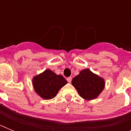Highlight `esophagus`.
<instances>
[{
  "instance_id": "esophagus-1",
  "label": "esophagus",
  "mask_w": 131,
  "mask_h": 131,
  "mask_svg": "<svg viewBox=\"0 0 131 131\" xmlns=\"http://www.w3.org/2000/svg\"><path fill=\"white\" fill-rule=\"evenodd\" d=\"M71 80H72V77H68V78H67V81H68V83H71Z\"/></svg>"
}]
</instances>
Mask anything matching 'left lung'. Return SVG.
I'll list each match as a JSON object with an SVG mask.
<instances>
[{"mask_svg":"<svg viewBox=\"0 0 131 131\" xmlns=\"http://www.w3.org/2000/svg\"><path fill=\"white\" fill-rule=\"evenodd\" d=\"M72 84L79 94L84 99L92 100L96 98L104 88V81L94 74L89 69H83L73 79Z\"/></svg>","mask_w":131,"mask_h":131,"instance_id":"obj_1","label":"left lung"}]
</instances>
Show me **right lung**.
<instances>
[{
    "mask_svg": "<svg viewBox=\"0 0 131 131\" xmlns=\"http://www.w3.org/2000/svg\"><path fill=\"white\" fill-rule=\"evenodd\" d=\"M67 83L63 76L58 75L50 69L45 70L33 79L35 91L45 100L54 98L59 90Z\"/></svg>",
    "mask_w": 131,
    "mask_h": 131,
    "instance_id": "obj_1",
    "label": "right lung"
}]
</instances>
